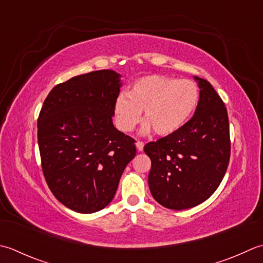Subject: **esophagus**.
<instances>
[{
  "label": "esophagus",
  "instance_id": "34e87169",
  "mask_svg": "<svg viewBox=\"0 0 263 263\" xmlns=\"http://www.w3.org/2000/svg\"><path fill=\"white\" fill-rule=\"evenodd\" d=\"M135 144H136V148H137V151H138V152H142V151H143V148H144V143H143V142H141V141H137Z\"/></svg>",
  "mask_w": 263,
  "mask_h": 263
}]
</instances>
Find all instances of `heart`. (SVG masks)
<instances>
[{
    "label": "heart",
    "mask_w": 263,
    "mask_h": 263,
    "mask_svg": "<svg viewBox=\"0 0 263 263\" xmlns=\"http://www.w3.org/2000/svg\"><path fill=\"white\" fill-rule=\"evenodd\" d=\"M199 101V87L192 80L151 74L134 82L129 93L121 92L117 96L115 121L121 132H132L144 111L145 122L141 134L154 130L159 136H168L186 125Z\"/></svg>",
    "instance_id": "b5f03b06"
}]
</instances>
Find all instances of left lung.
<instances>
[{
  "mask_svg": "<svg viewBox=\"0 0 263 263\" xmlns=\"http://www.w3.org/2000/svg\"><path fill=\"white\" fill-rule=\"evenodd\" d=\"M200 101L186 125L144 146L151 159L148 186L154 200L171 210L201 204L218 189L230 157L227 109L208 80L194 76Z\"/></svg>",
  "mask_w": 263,
  "mask_h": 263,
  "instance_id": "left-lung-1",
  "label": "left lung"
}]
</instances>
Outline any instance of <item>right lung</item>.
Segmentation results:
<instances>
[{
	"label": "right lung",
	"instance_id": "obj_1",
	"mask_svg": "<svg viewBox=\"0 0 263 263\" xmlns=\"http://www.w3.org/2000/svg\"><path fill=\"white\" fill-rule=\"evenodd\" d=\"M121 74L98 70L59 84L37 120L43 174L63 205L79 213L104 209L114 199L135 141L112 122Z\"/></svg>",
	"mask_w": 263,
	"mask_h": 263
}]
</instances>
